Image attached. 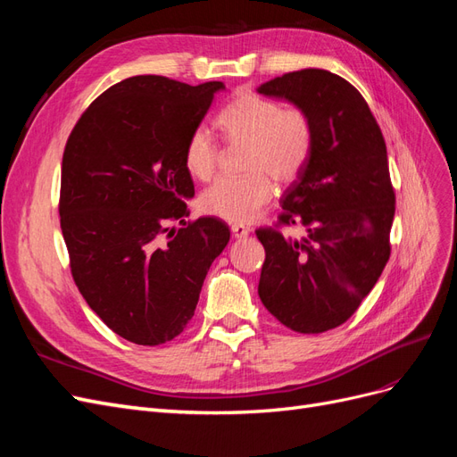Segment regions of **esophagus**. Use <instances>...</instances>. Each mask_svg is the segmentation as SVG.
<instances>
[{"instance_id": "34e87169", "label": "esophagus", "mask_w": 457, "mask_h": 457, "mask_svg": "<svg viewBox=\"0 0 457 457\" xmlns=\"http://www.w3.org/2000/svg\"><path fill=\"white\" fill-rule=\"evenodd\" d=\"M230 232H232V237H234V238H245L247 234H250V228L244 227V225L234 223V225L230 227Z\"/></svg>"}]
</instances>
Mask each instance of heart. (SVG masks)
I'll return each mask as SVG.
<instances>
[{"label": "heart", "instance_id": "1", "mask_svg": "<svg viewBox=\"0 0 457 457\" xmlns=\"http://www.w3.org/2000/svg\"><path fill=\"white\" fill-rule=\"evenodd\" d=\"M217 128L228 146L244 145L240 177H220L200 196L207 215L228 223H250L270 204L274 185H289L307 168L314 148V121L303 108H282L269 96L242 91L217 114ZM220 160L212 131L198 126L185 145V168L210 179Z\"/></svg>", "mask_w": 457, "mask_h": 457}]
</instances>
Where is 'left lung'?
<instances>
[{
  "mask_svg": "<svg viewBox=\"0 0 457 457\" xmlns=\"http://www.w3.org/2000/svg\"><path fill=\"white\" fill-rule=\"evenodd\" d=\"M257 91L305 110L316 131L278 220L255 230L265 247L259 297L286 328L322 334L349 320L391 257L395 188L385 139L361 91L337 74L305 68ZM294 224L308 237H286Z\"/></svg>",
  "mask_w": 457,
  "mask_h": 457,
  "instance_id": "left-lung-1",
  "label": "left lung"
}]
</instances>
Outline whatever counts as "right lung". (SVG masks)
<instances>
[{"label":"right lung","instance_id":"right-lung-1","mask_svg":"<svg viewBox=\"0 0 457 457\" xmlns=\"http://www.w3.org/2000/svg\"><path fill=\"white\" fill-rule=\"evenodd\" d=\"M223 87L128 78L96 96L66 141L59 215L72 278L96 316L135 345L181 334L228 244L220 219L185 220L195 196L185 145ZM170 220L184 227L168 229Z\"/></svg>","mask_w":457,"mask_h":457}]
</instances>
